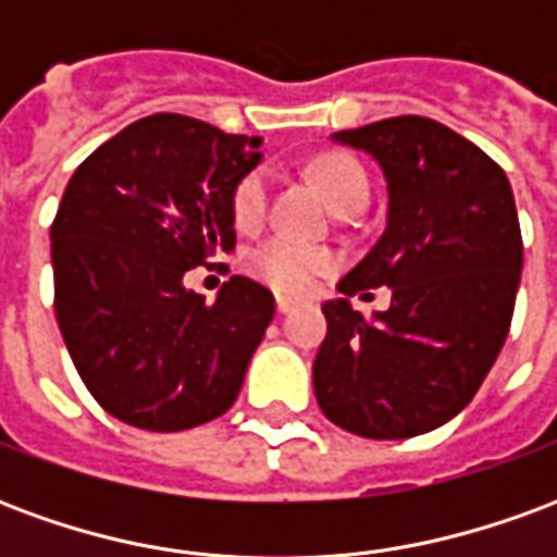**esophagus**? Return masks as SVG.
Masks as SVG:
<instances>
[{"label": "esophagus", "instance_id": "esophagus-1", "mask_svg": "<svg viewBox=\"0 0 557 557\" xmlns=\"http://www.w3.org/2000/svg\"><path fill=\"white\" fill-rule=\"evenodd\" d=\"M292 307H295V304H292V301H286V298H277V313L280 315L292 313Z\"/></svg>", "mask_w": 557, "mask_h": 557}]
</instances>
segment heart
<instances>
[{
  "mask_svg": "<svg viewBox=\"0 0 557 557\" xmlns=\"http://www.w3.org/2000/svg\"><path fill=\"white\" fill-rule=\"evenodd\" d=\"M313 182L325 199L337 211H346L351 206H367L370 199V175L363 170L358 158L346 151H327L313 160L310 166ZM271 206V178L265 170H253L244 175L232 190V218L242 230H253L268 214ZM247 268L256 280H262L280 295L301 298L313 289L315 280L334 268V253L325 247L295 242L286 235H277L271 242L259 244L253 253L247 256Z\"/></svg>",
  "mask_w": 557,
  "mask_h": 557,
  "instance_id": "heart-1",
  "label": "heart"
}]
</instances>
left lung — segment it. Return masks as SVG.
Returning a JSON list of instances; mask_svg holds the SVG:
<instances>
[{
  "label": "left lung",
  "instance_id": "obj_1",
  "mask_svg": "<svg viewBox=\"0 0 557 557\" xmlns=\"http://www.w3.org/2000/svg\"><path fill=\"white\" fill-rule=\"evenodd\" d=\"M379 160L387 226L322 304L327 334L313 391L331 423L363 438H411L466 409L502 351L522 277V232L504 170L423 115L339 131ZM387 285L370 320L351 294Z\"/></svg>",
  "mask_w": 557,
  "mask_h": 557
}]
</instances>
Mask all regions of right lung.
I'll list each match as a JSON object with an SVG mask.
<instances>
[{
    "label": "right lung",
    "instance_id": "obj_1",
    "mask_svg": "<svg viewBox=\"0 0 557 557\" xmlns=\"http://www.w3.org/2000/svg\"><path fill=\"white\" fill-rule=\"evenodd\" d=\"M262 139L154 113L83 160L59 202L55 319L103 411L148 432L220 418L274 319V295L230 277L218 301L184 271L235 247L232 190Z\"/></svg>",
    "mask_w": 557,
    "mask_h": 557
}]
</instances>
